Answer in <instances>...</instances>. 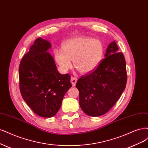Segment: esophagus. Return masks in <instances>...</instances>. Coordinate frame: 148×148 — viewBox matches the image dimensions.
Masks as SVG:
<instances>
[{
    "instance_id": "34e87169",
    "label": "esophagus",
    "mask_w": 148,
    "mask_h": 148,
    "mask_svg": "<svg viewBox=\"0 0 148 148\" xmlns=\"http://www.w3.org/2000/svg\"><path fill=\"white\" fill-rule=\"evenodd\" d=\"M77 79H76L75 77H71V84H72L73 87H74L75 85L76 82H77Z\"/></svg>"
}]
</instances>
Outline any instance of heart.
<instances>
[{
	"label": "heart",
	"mask_w": 148,
	"mask_h": 148,
	"mask_svg": "<svg viewBox=\"0 0 148 148\" xmlns=\"http://www.w3.org/2000/svg\"><path fill=\"white\" fill-rule=\"evenodd\" d=\"M104 53L101 42L87 36H77L66 40L63 50L55 51V58L61 71L66 72L72 67L82 74H88L96 69L101 62Z\"/></svg>",
	"instance_id": "obj_1"
}]
</instances>
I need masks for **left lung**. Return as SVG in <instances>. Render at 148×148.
Instances as JSON below:
<instances>
[{"instance_id":"1","label":"left lung","mask_w":148,"mask_h":148,"mask_svg":"<svg viewBox=\"0 0 148 148\" xmlns=\"http://www.w3.org/2000/svg\"><path fill=\"white\" fill-rule=\"evenodd\" d=\"M104 58L93 73L80 78L75 85L79 104L89 116L106 114L120 98L127 84L125 60L115 40L109 44Z\"/></svg>"}]
</instances>
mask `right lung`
<instances>
[{"label":"right lung","mask_w":148,"mask_h":148,"mask_svg":"<svg viewBox=\"0 0 148 148\" xmlns=\"http://www.w3.org/2000/svg\"><path fill=\"white\" fill-rule=\"evenodd\" d=\"M51 44L39 37L24 55L19 67L20 89L34 113L51 117L58 112L65 93L72 87L71 76L61 74L48 51Z\"/></svg>","instance_id":"obj_1"}]
</instances>
